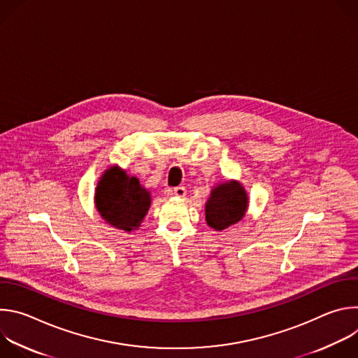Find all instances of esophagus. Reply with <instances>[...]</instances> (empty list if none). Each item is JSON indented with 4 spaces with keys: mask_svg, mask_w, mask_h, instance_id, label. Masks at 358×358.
<instances>
[{
    "mask_svg": "<svg viewBox=\"0 0 358 358\" xmlns=\"http://www.w3.org/2000/svg\"><path fill=\"white\" fill-rule=\"evenodd\" d=\"M173 191H174V195H177V196H180V198L185 196V194H187L185 187H176Z\"/></svg>",
    "mask_w": 358,
    "mask_h": 358,
    "instance_id": "1",
    "label": "esophagus"
}]
</instances>
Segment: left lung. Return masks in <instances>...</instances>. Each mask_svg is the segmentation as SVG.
Returning <instances> with one entry per match:
<instances>
[{"instance_id":"obj_1","label":"left lung","mask_w":358,"mask_h":358,"mask_svg":"<svg viewBox=\"0 0 358 358\" xmlns=\"http://www.w3.org/2000/svg\"><path fill=\"white\" fill-rule=\"evenodd\" d=\"M248 208V194L238 181H227L211 191L206 203L207 224L222 231L239 222Z\"/></svg>"}]
</instances>
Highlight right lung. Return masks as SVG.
I'll list each match as a JSON object with an SVG mask.
<instances>
[{
    "label": "right lung",
    "mask_w": 358,
    "mask_h": 358,
    "mask_svg": "<svg viewBox=\"0 0 358 358\" xmlns=\"http://www.w3.org/2000/svg\"><path fill=\"white\" fill-rule=\"evenodd\" d=\"M94 202L100 217L108 224L131 232L145 217L151 196L138 178L127 176L119 167H110L97 182Z\"/></svg>",
    "instance_id": "1"
}]
</instances>
